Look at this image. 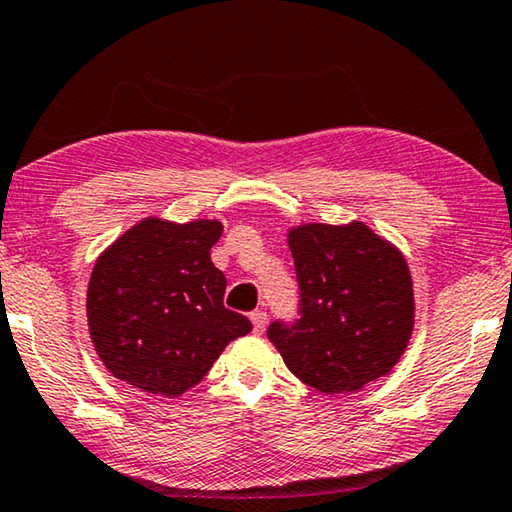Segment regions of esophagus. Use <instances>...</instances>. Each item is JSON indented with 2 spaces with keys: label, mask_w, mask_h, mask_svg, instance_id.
<instances>
[{
  "label": "esophagus",
  "mask_w": 512,
  "mask_h": 512,
  "mask_svg": "<svg viewBox=\"0 0 512 512\" xmlns=\"http://www.w3.org/2000/svg\"><path fill=\"white\" fill-rule=\"evenodd\" d=\"M249 318H251V325H254V332L263 334L265 325H267V313L265 311H254Z\"/></svg>",
  "instance_id": "34e87169"
}]
</instances>
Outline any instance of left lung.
<instances>
[{
	"mask_svg": "<svg viewBox=\"0 0 512 512\" xmlns=\"http://www.w3.org/2000/svg\"><path fill=\"white\" fill-rule=\"evenodd\" d=\"M288 247L302 318L267 329L288 371L327 396L389 375L414 329V283L400 249L357 219L290 226Z\"/></svg>",
	"mask_w": 512,
	"mask_h": 512,
	"instance_id": "8db88e82",
	"label": "left lung"
}]
</instances>
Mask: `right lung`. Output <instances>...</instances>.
Returning <instances> with one entry per match:
<instances>
[{
	"label": "right lung",
	"instance_id": "add662e5",
	"mask_svg": "<svg viewBox=\"0 0 512 512\" xmlns=\"http://www.w3.org/2000/svg\"><path fill=\"white\" fill-rule=\"evenodd\" d=\"M217 219L146 217L93 265L86 320L102 366L139 391L178 398L199 384L251 322L224 306L226 277L210 261Z\"/></svg>",
	"mask_w": 512,
	"mask_h": 512
}]
</instances>
